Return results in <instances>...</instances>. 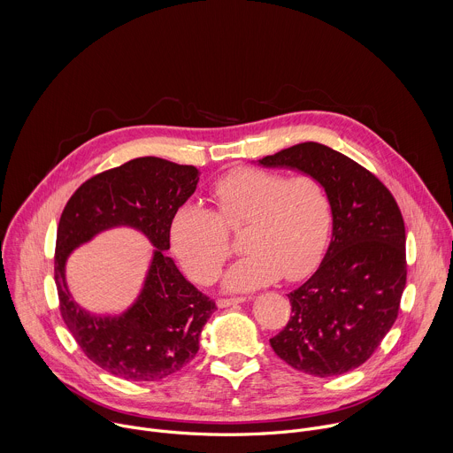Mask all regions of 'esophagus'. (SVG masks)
Segmentation results:
<instances>
[{
	"instance_id": "1",
	"label": "esophagus",
	"mask_w": 453,
	"mask_h": 453,
	"mask_svg": "<svg viewBox=\"0 0 453 453\" xmlns=\"http://www.w3.org/2000/svg\"><path fill=\"white\" fill-rule=\"evenodd\" d=\"M245 301V297H220V299H217V306L219 308H227V306H233V304H240V303H243Z\"/></svg>"
}]
</instances>
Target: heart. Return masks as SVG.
Wrapping results in <instances>:
<instances>
[{"label": "heart", "instance_id": "b5f03b06", "mask_svg": "<svg viewBox=\"0 0 453 453\" xmlns=\"http://www.w3.org/2000/svg\"><path fill=\"white\" fill-rule=\"evenodd\" d=\"M211 210L182 204L170 220V245L186 273L211 283L231 254L229 233L245 227L247 252L224 278L231 292H249L276 281L303 278L325 250L334 208L326 186L315 175L240 166L215 179Z\"/></svg>", "mask_w": 453, "mask_h": 453}]
</instances>
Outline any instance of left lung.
<instances>
[{
	"label": "left lung",
	"instance_id": "left-lung-1",
	"mask_svg": "<svg viewBox=\"0 0 453 453\" xmlns=\"http://www.w3.org/2000/svg\"><path fill=\"white\" fill-rule=\"evenodd\" d=\"M260 163L315 175L334 208L325 260L288 294L290 319L271 346L297 371L344 374L371 358L398 317L407 283L402 211L374 173L326 145L299 143Z\"/></svg>",
	"mask_w": 453,
	"mask_h": 453
}]
</instances>
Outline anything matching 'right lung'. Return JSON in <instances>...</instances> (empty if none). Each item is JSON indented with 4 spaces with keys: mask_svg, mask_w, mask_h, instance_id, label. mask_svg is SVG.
<instances>
[{
    "mask_svg": "<svg viewBox=\"0 0 453 453\" xmlns=\"http://www.w3.org/2000/svg\"><path fill=\"white\" fill-rule=\"evenodd\" d=\"M199 170L161 157H136L93 175L64 208L55 243L60 315L84 355L104 371L133 381H157L180 371L199 351V337L215 311L163 250L170 220L196 191ZM133 225L155 243V260L137 303L121 316H93L72 299L63 278L69 252L96 232Z\"/></svg>",
    "mask_w": 453,
    "mask_h": 453,
    "instance_id": "1",
    "label": "right lung"
}]
</instances>
